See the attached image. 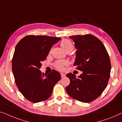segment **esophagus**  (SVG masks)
Instances as JSON below:
<instances>
[{
	"label": "esophagus",
	"mask_w": 122,
	"mask_h": 122,
	"mask_svg": "<svg viewBox=\"0 0 122 122\" xmlns=\"http://www.w3.org/2000/svg\"><path fill=\"white\" fill-rule=\"evenodd\" d=\"M61 76L62 78H63V77H65V76H66V74H65V73H61Z\"/></svg>",
	"instance_id": "1"
}]
</instances>
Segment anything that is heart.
Masks as SVG:
<instances>
[{"instance_id":"b5f03b06","label":"heart","mask_w":122,"mask_h":122,"mask_svg":"<svg viewBox=\"0 0 122 122\" xmlns=\"http://www.w3.org/2000/svg\"><path fill=\"white\" fill-rule=\"evenodd\" d=\"M61 46L65 51L68 50H73V44L68 39H64L61 41ZM68 62L67 61L60 60L56 62L55 63V67L59 70H63L64 69V66L68 65Z\"/></svg>"}]
</instances>
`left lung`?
<instances>
[{
  "mask_svg": "<svg viewBox=\"0 0 122 122\" xmlns=\"http://www.w3.org/2000/svg\"><path fill=\"white\" fill-rule=\"evenodd\" d=\"M76 51L73 65L81 73L78 77L69 73L70 84L66 90L71 97L82 102L94 101L102 93L110 78L111 66L103 43L92 34L70 36Z\"/></svg>",
  "mask_w": 122,
  "mask_h": 122,
  "instance_id": "1",
  "label": "left lung"
}]
</instances>
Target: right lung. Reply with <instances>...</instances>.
<instances>
[{"instance_id": "add662e5", "label": "right lung", "mask_w": 122, "mask_h": 122, "mask_svg": "<svg viewBox=\"0 0 122 122\" xmlns=\"http://www.w3.org/2000/svg\"><path fill=\"white\" fill-rule=\"evenodd\" d=\"M61 38L46 36H27L16 45L12 60L16 84L21 93L34 103L46 100L61 79L59 72L46 74L39 69L52 45Z\"/></svg>"}]
</instances>
